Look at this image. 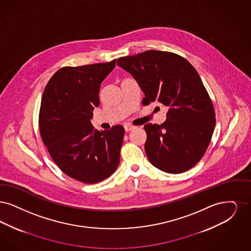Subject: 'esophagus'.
I'll return each instance as SVG.
<instances>
[{"mask_svg": "<svg viewBox=\"0 0 251 251\" xmlns=\"http://www.w3.org/2000/svg\"><path fill=\"white\" fill-rule=\"evenodd\" d=\"M135 128H136V126H131V125H128V124L125 125V130L126 131V132H129V131L134 130Z\"/></svg>", "mask_w": 251, "mask_h": 251, "instance_id": "obj_1", "label": "esophagus"}]
</instances>
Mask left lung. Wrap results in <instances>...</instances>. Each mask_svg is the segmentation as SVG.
I'll return each instance as SVG.
<instances>
[{
	"label": "left lung",
	"instance_id": "obj_1",
	"mask_svg": "<svg viewBox=\"0 0 251 251\" xmlns=\"http://www.w3.org/2000/svg\"><path fill=\"white\" fill-rule=\"evenodd\" d=\"M117 66L142 89L143 103L159 102L168 111L162 125L146 124L145 153L168 174H182L203 156L215 129L213 103L192 65L179 55L159 50L121 57Z\"/></svg>",
	"mask_w": 251,
	"mask_h": 251
}]
</instances>
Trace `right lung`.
<instances>
[{"mask_svg":"<svg viewBox=\"0 0 251 251\" xmlns=\"http://www.w3.org/2000/svg\"><path fill=\"white\" fill-rule=\"evenodd\" d=\"M115 62L61 68L42 96L39 129L44 143L66 175L85 184L105 180L120 163L124 127L99 131L91 123L99 106L100 84Z\"/></svg>","mask_w":251,"mask_h":251,"instance_id":"1","label":"right lung"}]
</instances>
